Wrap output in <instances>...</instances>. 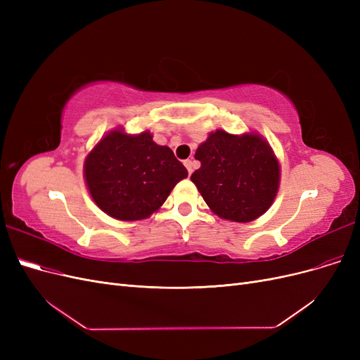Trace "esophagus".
Listing matches in <instances>:
<instances>
[{
  "mask_svg": "<svg viewBox=\"0 0 360 360\" xmlns=\"http://www.w3.org/2000/svg\"><path fill=\"white\" fill-rule=\"evenodd\" d=\"M184 167H186V169H188V174H189V176H191V174L193 172V162H192L191 159L184 160Z\"/></svg>",
  "mask_w": 360,
  "mask_h": 360,
  "instance_id": "34e87169",
  "label": "esophagus"
}]
</instances>
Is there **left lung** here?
I'll return each instance as SVG.
<instances>
[{
  "label": "left lung",
  "mask_w": 360,
  "mask_h": 360,
  "mask_svg": "<svg viewBox=\"0 0 360 360\" xmlns=\"http://www.w3.org/2000/svg\"><path fill=\"white\" fill-rule=\"evenodd\" d=\"M195 159L201 162V168L191 180L219 217L250 222L274 202L279 163L261 136H236L216 130L198 147Z\"/></svg>",
  "instance_id": "1"
}]
</instances>
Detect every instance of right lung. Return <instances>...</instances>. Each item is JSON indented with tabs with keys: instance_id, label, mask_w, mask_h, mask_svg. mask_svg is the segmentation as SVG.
Returning a JSON list of instances; mask_svg holds the SVG:
<instances>
[{
	"instance_id": "obj_1",
	"label": "right lung",
	"mask_w": 360,
	"mask_h": 360,
	"mask_svg": "<svg viewBox=\"0 0 360 360\" xmlns=\"http://www.w3.org/2000/svg\"><path fill=\"white\" fill-rule=\"evenodd\" d=\"M85 181L94 202L120 221L146 219L165 202L188 169L153 136L114 130L86 156Z\"/></svg>"
}]
</instances>
